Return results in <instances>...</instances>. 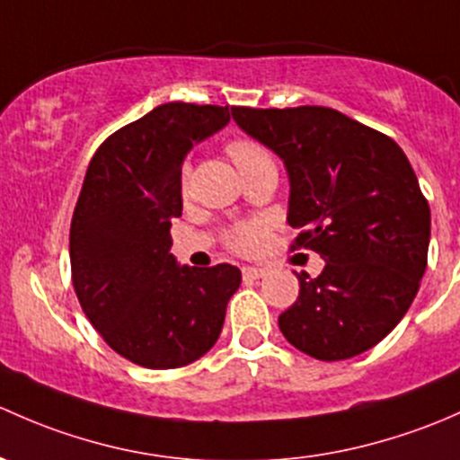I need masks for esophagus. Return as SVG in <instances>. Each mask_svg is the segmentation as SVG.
<instances>
[{"label": "esophagus", "instance_id": "esophagus-1", "mask_svg": "<svg viewBox=\"0 0 460 460\" xmlns=\"http://www.w3.org/2000/svg\"><path fill=\"white\" fill-rule=\"evenodd\" d=\"M241 274H243V281H257V279L263 277L265 270L254 268V265H245V268L241 270Z\"/></svg>", "mask_w": 460, "mask_h": 460}]
</instances>
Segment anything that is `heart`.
<instances>
[{
  "mask_svg": "<svg viewBox=\"0 0 460 460\" xmlns=\"http://www.w3.org/2000/svg\"><path fill=\"white\" fill-rule=\"evenodd\" d=\"M228 155L241 172H243L245 168H250L252 164H257V161L270 157L268 150L252 139L230 141ZM261 239H263V230L259 224H241L228 232L230 248L241 254H248L252 252V250H257L259 243H261Z\"/></svg>",
  "mask_w": 460,
  "mask_h": 460,
  "instance_id": "1",
  "label": "heart"
}]
</instances>
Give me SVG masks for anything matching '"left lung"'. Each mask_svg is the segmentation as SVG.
Returning <instances> with one entry per match:
<instances>
[{
    "mask_svg": "<svg viewBox=\"0 0 460 460\" xmlns=\"http://www.w3.org/2000/svg\"><path fill=\"white\" fill-rule=\"evenodd\" d=\"M236 126L283 161L295 248L323 272L299 279L279 328L319 361L374 348L410 310L428 265L429 206L390 137L323 106L232 108Z\"/></svg>",
    "mask_w": 460,
    "mask_h": 460,
    "instance_id": "obj_1",
    "label": "left lung"
}]
</instances>
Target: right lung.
I'll return each instance as SVG.
<instances>
[{
    "label": "right lung",
    "mask_w": 460,
    "mask_h": 460,
    "mask_svg": "<svg viewBox=\"0 0 460 460\" xmlns=\"http://www.w3.org/2000/svg\"><path fill=\"white\" fill-rule=\"evenodd\" d=\"M228 106L164 103L94 153L70 224V268L88 321L117 354L170 370L219 339L241 270L179 265L170 226L181 217V165L228 126Z\"/></svg>",
    "instance_id": "add662e5"
}]
</instances>
